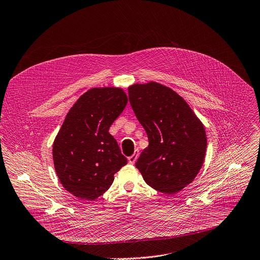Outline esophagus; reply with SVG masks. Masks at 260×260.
<instances>
[{
	"label": "esophagus",
	"mask_w": 260,
	"mask_h": 260,
	"mask_svg": "<svg viewBox=\"0 0 260 260\" xmlns=\"http://www.w3.org/2000/svg\"><path fill=\"white\" fill-rule=\"evenodd\" d=\"M138 156H139V150L136 149L135 152L133 153V155L128 156V158H127V159H128V162H129V164H135L136 160H137V158H138Z\"/></svg>",
	"instance_id": "34e87169"
}]
</instances>
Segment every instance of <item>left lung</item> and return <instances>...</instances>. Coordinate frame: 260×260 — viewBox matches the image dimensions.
<instances>
[{
	"mask_svg": "<svg viewBox=\"0 0 260 260\" xmlns=\"http://www.w3.org/2000/svg\"><path fill=\"white\" fill-rule=\"evenodd\" d=\"M128 98L149 141L136 167L154 190L178 193L203 165L207 145L203 124L181 96L158 83L135 84Z\"/></svg>",
	"mask_w": 260,
	"mask_h": 260,
	"instance_id": "8db88e82",
	"label": "left lung"
}]
</instances>
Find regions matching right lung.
Masks as SVG:
<instances>
[{
	"label": "right lung",
	"instance_id": "add662e5",
	"mask_svg": "<svg viewBox=\"0 0 260 260\" xmlns=\"http://www.w3.org/2000/svg\"><path fill=\"white\" fill-rule=\"evenodd\" d=\"M121 88H92L67 113L54 141L55 170L65 190L94 200L111 186L127 159L109 128L124 110Z\"/></svg>",
	"mask_w": 260,
	"mask_h": 260
}]
</instances>
